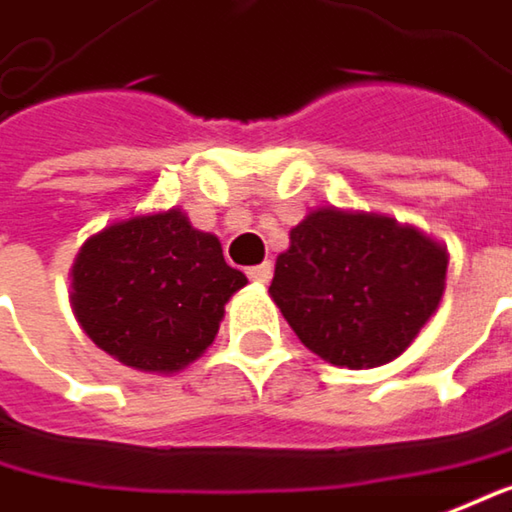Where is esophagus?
<instances>
[{"mask_svg": "<svg viewBox=\"0 0 512 512\" xmlns=\"http://www.w3.org/2000/svg\"><path fill=\"white\" fill-rule=\"evenodd\" d=\"M247 276L253 279V282H268L271 276H274V265L271 262H262V265H253V268H247Z\"/></svg>", "mask_w": 512, "mask_h": 512, "instance_id": "obj_1", "label": "esophagus"}]
</instances>
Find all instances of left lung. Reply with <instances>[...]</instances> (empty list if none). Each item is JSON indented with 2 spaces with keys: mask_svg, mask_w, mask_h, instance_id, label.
<instances>
[{
  "mask_svg": "<svg viewBox=\"0 0 512 512\" xmlns=\"http://www.w3.org/2000/svg\"><path fill=\"white\" fill-rule=\"evenodd\" d=\"M446 250L382 215L314 209L276 259L271 297L320 358L379 367L411 347L446 288Z\"/></svg>",
  "mask_w": 512,
  "mask_h": 512,
  "instance_id": "left-lung-1",
  "label": "left lung"
}]
</instances>
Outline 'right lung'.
<instances>
[{"mask_svg": "<svg viewBox=\"0 0 512 512\" xmlns=\"http://www.w3.org/2000/svg\"><path fill=\"white\" fill-rule=\"evenodd\" d=\"M247 276L183 212L130 218L87 238L72 268V309L104 352L145 373H174L218 335Z\"/></svg>", "mask_w": 512, "mask_h": 512, "instance_id": "obj_1", "label": "right lung"}]
</instances>
